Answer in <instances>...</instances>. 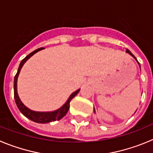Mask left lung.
<instances>
[{
	"label": "left lung",
	"mask_w": 153,
	"mask_h": 153,
	"mask_svg": "<svg viewBox=\"0 0 153 153\" xmlns=\"http://www.w3.org/2000/svg\"><path fill=\"white\" fill-rule=\"evenodd\" d=\"M126 53H129V55H131V56H132V57L134 58L135 60H136V61H137V63H139V65H140V63H139V62H138V60H136V57H135V56H134V55L132 54V53H131V52H130V51H129V50H128V49H127V50H126ZM93 111H94V113H96V111H95V109H94V108H93Z\"/></svg>",
	"instance_id": "left-lung-1"
}]
</instances>
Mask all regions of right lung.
I'll return each mask as SVG.
<instances>
[{"label":"right lung","mask_w":153,"mask_h":153,"mask_svg":"<svg viewBox=\"0 0 153 153\" xmlns=\"http://www.w3.org/2000/svg\"><path fill=\"white\" fill-rule=\"evenodd\" d=\"M44 48L43 47H40L36 49V51H33L32 53H30V54H28L26 57L24 58V60H21V63L19 65L18 70H17V74L14 76V81H13V90H14V100H15L16 104H17V107H18L19 110L21 112L24 116L28 118L29 120H32L33 122L37 123H51L53 121H56V120H60V119L63 118L65 115L67 114V112H68L69 109H70V102L71 101L73 98L75 97L79 91L80 90V89L76 90L75 92L71 94V95L69 97L68 100H67V102L63 104V106L60 108H59L56 110L51 112H37V111H33V110H31L30 109H29L28 107H27L22 102V101L21 100V99L19 97L18 93H17V78H18V76L20 72H21V68L23 67L24 64L26 63L27 60L28 59L33 56V54H35L36 53H37L38 51H41Z\"/></svg>","instance_id":"obj_1"}]
</instances>
